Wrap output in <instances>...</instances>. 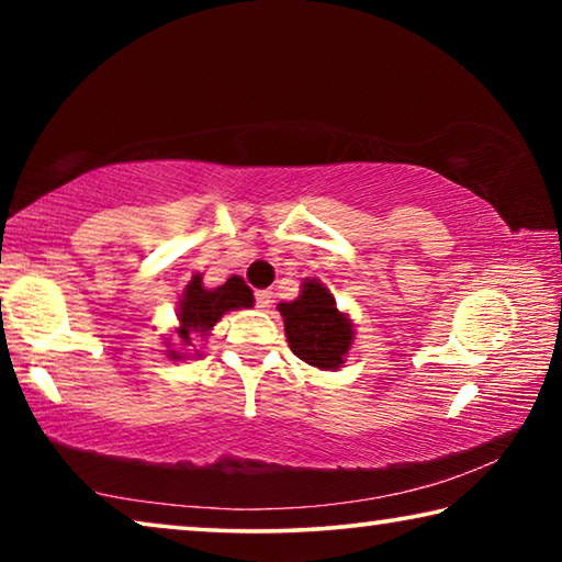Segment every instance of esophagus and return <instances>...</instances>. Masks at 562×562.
I'll list each match as a JSON object with an SVG mask.
<instances>
[{"label":"esophagus","instance_id":"obj_1","mask_svg":"<svg viewBox=\"0 0 562 562\" xmlns=\"http://www.w3.org/2000/svg\"><path fill=\"white\" fill-rule=\"evenodd\" d=\"M255 302H258L260 310H268L272 304V292L270 290H260L258 294H255Z\"/></svg>","mask_w":562,"mask_h":562}]
</instances>
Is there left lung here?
I'll use <instances>...</instances> for the list:
<instances>
[{
    "instance_id": "1",
    "label": "left lung",
    "mask_w": 562,
    "mask_h": 562,
    "mask_svg": "<svg viewBox=\"0 0 562 562\" xmlns=\"http://www.w3.org/2000/svg\"><path fill=\"white\" fill-rule=\"evenodd\" d=\"M290 349L310 367L337 372L355 341V322L317 278H304L292 302L278 304Z\"/></svg>"
}]
</instances>
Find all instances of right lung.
Listing matches in <instances>:
<instances>
[{
	"mask_svg": "<svg viewBox=\"0 0 562 562\" xmlns=\"http://www.w3.org/2000/svg\"><path fill=\"white\" fill-rule=\"evenodd\" d=\"M255 304L252 290L247 288L240 274H233L217 288H205L203 272H195L178 297L176 335L166 341L168 359L180 361L188 357H201V341L207 339L211 329L233 310H247Z\"/></svg>",
	"mask_w": 562,
	"mask_h": 562,
	"instance_id": "add662e5",
	"label": "right lung"
}]
</instances>
